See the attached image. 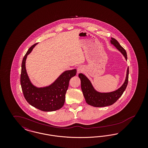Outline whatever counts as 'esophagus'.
Masks as SVG:
<instances>
[{"mask_svg":"<svg viewBox=\"0 0 148 148\" xmlns=\"http://www.w3.org/2000/svg\"><path fill=\"white\" fill-rule=\"evenodd\" d=\"M84 71V68L82 66H79L77 68V73H82Z\"/></svg>","mask_w":148,"mask_h":148,"instance_id":"34e87169","label":"esophagus"}]
</instances>
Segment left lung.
<instances>
[{
    "mask_svg": "<svg viewBox=\"0 0 148 148\" xmlns=\"http://www.w3.org/2000/svg\"><path fill=\"white\" fill-rule=\"evenodd\" d=\"M110 42L125 57L127 60V54L119 42L114 38H111ZM81 81V88L87 104L94 107H104L111 106L115 103L125 91L128 83L129 67L127 71V75L124 83L117 90L109 92H100L97 91L93 87L89 79L82 73L79 74Z\"/></svg>",
    "mask_w": 148,
    "mask_h": 148,
    "instance_id": "obj_1",
    "label": "left lung"
}]
</instances>
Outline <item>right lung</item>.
Returning a JSON list of instances; mask_svg holds the SVG:
<instances>
[{"mask_svg": "<svg viewBox=\"0 0 148 148\" xmlns=\"http://www.w3.org/2000/svg\"><path fill=\"white\" fill-rule=\"evenodd\" d=\"M38 43L32 45L24 56L21 63V84L24 98L30 105L43 112L60 109L65 103V94L69 80L77 74V69L66 71L49 86L38 88L32 84L29 77L25 62L27 56Z\"/></svg>", "mask_w": 148, "mask_h": 148, "instance_id": "obj_1", "label": "right lung"}]
</instances>
